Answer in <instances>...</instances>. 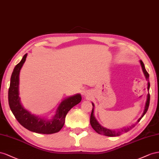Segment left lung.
<instances>
[{
    "mask_svg": "<svg viewBox=\"0 0 159 159\" xmlns=\"http://www.w3.org/2000/svg\"><path fill=\"white\" fill-rule=\"evenodd\" d=\"M140 65H141V66H142V69H143V72L144 74L145 75V76H146L147 79H148L149 78V75L148 73V72L146 70V69H145V67H144V63L142 61H140ZM149 88H150V83H148V90H149ZM149 103H150V94H148L147 95V102H146V105H145V107H144V111L143 112V114L142 115L141 117L140 118V119L138 120L136 124L132 125L131 126H130L129 128H127V129H121V130H109V129H105V128H103L102 126H101V125H99L98 122H97V120H96V119H95V117L93 115V112H94V104L92 103L93 105V109H92V112H91V115H90V125H91V126L93 127V129L96 131V132L100 134H103V135H105V136H107V137H116V136H119L122 134L123 133H125L127 132V131H129L130 129H133L134 126L137 125L138 122L140 120V119H142L143 116L146 114V112H147L148 111V107H149Z\"/></svg>",
    "mask_w": 159,
    "mask_h": 159,
    "instance_id": "obj_1",
    "label": "left lung"
}]
</instances>
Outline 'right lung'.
<instances>
[{"label": "right lung", "mask_w": 159, "mask_h": 159, "mask_svg": "<svg viewBox=\"0 0 159 159\" xmlns=\"http://www.w3.org/2000/svg\"><path fill=\"white\" fill-rule=\"evenodd\" d=\"M27 54L16 65L11 75L10 87L8 89V104L13 115L18 122L29 130L40 134H53L58 133L65 124L66 115L71 108L81 101V96L76 94L65 99L58 107L56 115L51 120H44L27 111L22 107L19 97V81L20 70L26 61Z\"/></svg>", "instance_id": "obj_1"}]
</instances>
